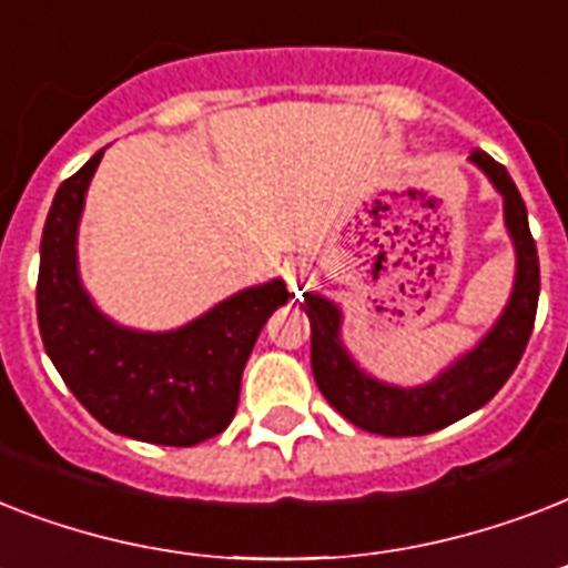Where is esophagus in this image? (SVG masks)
<instances>
[{"instance_id": "1", "label": "esophagus", "mask_w": 568, "mask_h": 568, "mask_svg": "<svg viewBox=\"0 0 568 568\" xmlns=\"http://www.w3.org/2000/svg\"><path fill=\"white\" fill-rule=\"evenodd\" d=\"M285 276H288V288H292L294 294H301L303 283H306V265H292L285 271Z\"/></svg>"}]
</instances>
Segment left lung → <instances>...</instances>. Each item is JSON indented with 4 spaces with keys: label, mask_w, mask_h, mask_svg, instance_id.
Returning a JSON list of instances; mask_svg holds the SVG:
<instances>
[{
    "label": "left lung",
    "mask_w": 568,
    "mask_h": 568,
    "mask_svg": "<svg viewBox=\"0 0 568 568\" xmlns=\"http://www.w3.org/2000/svg\"><path fill=\"white\" fill-rule=\"evenodd\" d=\"M471 162L504 196V223L516 247V280L501 318L439 377L424 386L400 388L365 374L342 345V310L321 294H303V310L312 324V374L321 395L347 422L368 433L424 436L466 418L493 400L528 347L539 301V256L528 226V209L504 164L484 150H475Z\"/></svg>",
    "instance_id": "8db88e82"
}]
</instances>
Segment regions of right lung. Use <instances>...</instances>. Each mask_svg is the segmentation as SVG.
<instances>
[{
  "mask_svg": "<svg viewBox=\"0 0 568 568\" xmlns=\"http://www.w3.org/2000/svg\"><path fill=\"white\" fill-rule=\"evenodd\" d=\"M102 150L61 182L40 239L38 327L67 388L111 433L191 448L230 427L241 374L265 321L285 301L283 280L253 285L168 333L105 318L84 292L75 232Z\"/></svg>",
  "mask_w": 568,
  "mask_h": 568,
  "instance_id": "obj_1",
  "label": "right lung"
}]
</instances>
